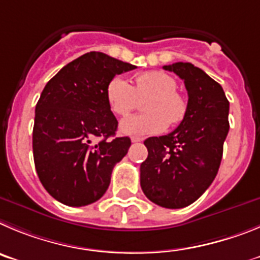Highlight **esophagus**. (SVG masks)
<instances>
[{
	"label": "esophagus",
	"mask_w": 260,
	"mask_h": 260,
	"mask_svg": "<svg viewBox=\"0 0 260 260\" xmlns=\"http://www.w3.org/2000/svg\"><path fill=\"white\" fill-rule=\"evenodd\" d=\"M131 141H132L133 144H139V142L142 141V139H139V137H132V139H131Z\"/></svg>",
	"instance_id": "1"
}]
</instances>
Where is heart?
I'll use <instances>...</instances> for the list:
<instances>
[{
	"instance_id": "b5f03b06",
	"label": "heart",
	"mask_w": 260,
	"mask_h": 260,
	"mask_svg": "<svg viewBox=\"0 0 260 260\" xmlns=\"http://www.w3.org/2000/svg\"><path fill=\"white\" fill-rule=\"evenodd\" d=\"M176 81L160 71L137 75L133 85L116 76L106 86L110 110L118 116H125L139 105V100L149 97L145 104L146 114L123 119L120 132L128 136H147L160 133L171 125L179 124L186 114V101L176 92Z\"/></svg>"
}]
</instances>
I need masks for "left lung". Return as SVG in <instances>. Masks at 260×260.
<instances>
[{
    "mask_svg": "<svg viewBox=\"0 0 260 260\" xmlns=\"http://www.w3.org/2000/svg\"><path fill=\"white\" fill-rule=\"evenodd\" d=\"M163 69L184 80L188 107L176 129L144 141L149 154L140 167V180L151 202L182 209L205 193L220 167L229 131V102L220 84L191 63L177 62Z\"/></svg>",
    "mask_w": 260,
    "mask_h": 260,
    "instance_id": "1",
    "label": "left lung"
}]
</instances>
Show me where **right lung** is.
Wrapping results in <instances>:
<instances>
[{
  "mask_svg": "<svg viewBox=\"0 0 260 260\" xmlns=\"http://www.w3.org/2000/svg\"><path fill=\"white\" fill-rule=\"evenodd\" d=\"M135 69L90 51L63 67L40 95L32 135L35 167L46 191L63 205L80 207L100 200L114 166L127 154L131 139L114 137L118 120L106 86L115 75Z\"/></svg>",
  "mask_w": 260,
  "mask_h": 260,
  "instance_id": "add662e5",
  "label": "right lung"
}]
</instances>
